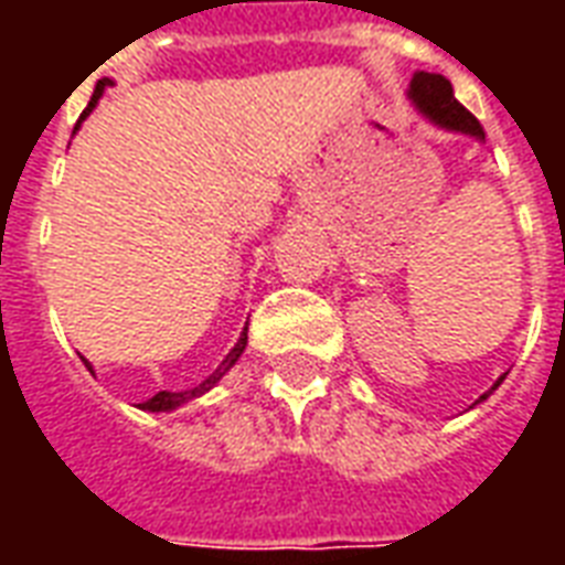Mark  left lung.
<instances>
[{"label": "left lung", "mask_w": 565, "mask_h": 565, "mask_svg": "<svg viewBox=\"0 0 565 565\" xmlns=\"http://www.w3.org/2000/svg\"><path fill=\"white\" fill-rule=\"evenodd\" d=\"M408 99H412V103L420 108V115L429 117L436 127L454 129V132H466V136H475L478 141H484V129L475 120V115H469V111L457 103V96H454V87H450L448 78L429 75V72H417L415 78H412ZM502 379H505V375H502ZM502 379H499L481 399H487L490 393L497 391L499 384H502ZM481 399H478V403H481Z\"/></svg>", "instance_id": "1"}]
</instances>
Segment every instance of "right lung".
Returning <instances> with one entry per match:
<instances>
[{"instance_id":"obj_1","label":"right lung","mask_w":565,"mask_h":565,"mask_svg":"<svg viewBox=\"0 0 565 565\" xmlns=\"http://www.w3.org/2000/svg\"><path fill=\"white\" fill-rule=\"evenodd\" d=\"M108 84H111V81H108V78H103V81H99V84H96V90H93L90 105L84 108V115H81V120L90 115L93 108H96V103H99V96H103V90H105V87H108ZM245 344H247V330L242 332V339L235 342V348H233V351H230V354H226V360H223L221 366L214 369V372H211L209 379L202 381V384H196V387H190V391H178V393L160 391V393H157V396H150L148 403H139V408H141V412H174V408H181V405L190 403V399H196V396H202V393H209L211 387H214V384H217V381H221L223 375H226V372H230V369L235 366V360L242 356V351H245ZM81 360H84V356H81ZM84 363H87V360H84ZM87 366H90V363H87ZM90 372H93V366H90Z\"/></svg>"}]
</instances>
